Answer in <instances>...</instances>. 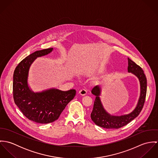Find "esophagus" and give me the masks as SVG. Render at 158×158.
<instances>
[{"mask_svg":"<svg viewBox=\"0 0 158 158\" xmlns=\"http://www.w3.org/2000/svg\"><path fill=\"white\" fill-rule=\"evenodd\" d=\"M79 94L81 95H85L87 94V90L85 89H82L79 91Z\"/></svg>","mask_w":158,"mask_h":158,"instance_id":"obj_1","label":"esophagus"}]
</instances>
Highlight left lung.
Here are the masks:
<instances>
[{
  "instance_id": "1",
  "label": "left lung",
  "mask_w": 158,
  "mask_h": 158,
  "mask_svg": "<svg viewBox=\"0 0 158 158\" xmlns=\"http://www.w3.org/2000/svg\"><path fill=\"white\" fill-rule=\"evenodd\" d=\"M128 71L131 72L137 76L140 83V96L138 102V104L135 110L132 113L121 115L113 116L106 113L100 102L99 95L100 89L98 86H95L92 89V94L96 97L94 103L92 111L90 114L92 120L98 126L107 129H118L120 128L131 121H132L141 112L145 101L147 94V78L144 74L143 70L139 66L136 64L134 61L128 58Z\"/></svg>"
}]
</instances>
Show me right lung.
Returning <instances> with one entry per match:
<instances>
[{"mask_svg": "<svg viewBox=\"0 0 158 158\" xmlns=\"http://www.w3.org/2000/svg\"><path fill=\"white\" fill-rule=\"evenodd\" d=\"M52 48L38 50L22 60L13 73V94L15 104L28 119L38 123L56 120L66 105L75 97L76 90L50 89L40 93L30 90L27 85L29 68L33 61L52 51Z\"/></svg>", "mask_w": 158, "mask_h": 158, "instance_id": "add662e5", "label": "right lung"}]
</instances>
